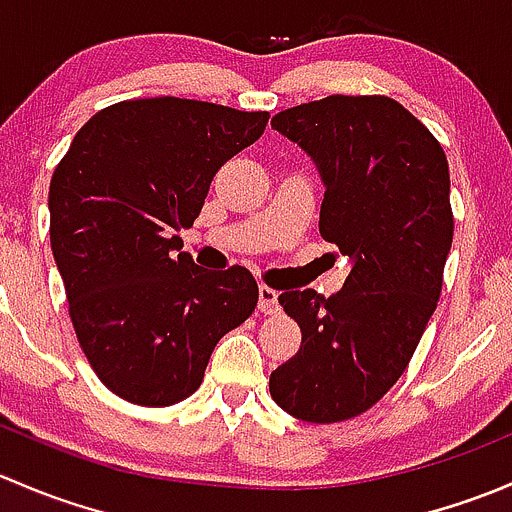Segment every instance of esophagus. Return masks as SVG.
<instances>
[{
  "label": "esophagus",
  "mask_w": 512,
  "mask_h": 512,
  "mask_svg": "<svg viewBox=\"0 0 512 512\" xmlns=\"http://www.w3.org/2000/svg\"><path fill=\"white\" fill-rule=\"evenodd\" d=\"M277 307H280V302H277V289L260 285V312L272 314L277 312Z\"/></svg>",
  "instance_id": "obj_1"
}]
</instances>
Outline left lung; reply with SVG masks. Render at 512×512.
<instances>
[{
	"label": "left lung",
	"instance_id": "obj_1",
	"mask_svg": "<svg viewBox=\"0 0 512 512\" xmlns=\"http://www.w3.org/2000/svg\"><path fill=\"white\" fill-rule=\"evenodd\" d=\"M272 128L317 163L327 188L319 232L352 272L332 297L280 294L302 347L272 371L270 394L299 421H347L401 379L441 297L453 242L448 160L389 96H327L280 111Z\"/></svg>",
	"mask_w": 512,
	"mask_h": 512
}]
</instances>
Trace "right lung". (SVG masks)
<instances>
[{
    "label": "right lung",
    "instance_id": "add662e5",
    "mask_svg": "<svg viewBox=\"0 0 512 512\" xmlns=\"http://www.w3.org/2000/svg\"><path fill=\"white\" fill-rule=\"evenodd\" d=\"M270 113L158 96L103 108L49 185V235L69 317L106 389L138 406L198 391L215 344L257 307L245 267L203 270L180 252L215 173Z\"/></svg>",
    "mask_w": 512,
    "mask_h": 512
}]
</instances>
